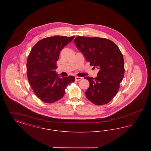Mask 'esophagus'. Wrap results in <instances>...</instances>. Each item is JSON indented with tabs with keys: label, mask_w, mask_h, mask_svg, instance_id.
<instances>
[{
	"label": "esophagus",
	"mask_w": 151,
	"mask_h": 151,
	"mask_svg": "<svg viewBox=\"0 0 151 151\" xmlns=\"http://www.w3.org/2000/svg\"><path fill=\"white\" fill-rule=\"evenodd\" d=\"M81 79H82V78H81V77L76 76V77L75 78V80H76V81H79V80H81Z\"/></svg>",
	"instance_id": "esophagus-1"
}]
</instances>
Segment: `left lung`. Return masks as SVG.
Wrapping results in <instances>:
<instances>
[{"label": "left lung", "instance_id": "obj_1", "mask_svg": "<svg viewBox=\"0 0 151 151\" xmlns=\"http://www.w3.org/2000/svg\"><path fill=\"white\" fill-rule=\"evenodd\" d=\"M74 42L90 65L100 69L97 78H84L89 82L86 98L96 105L108 104L117 93L124 76L121 51L107 38L78 36Z\"/></svg>", "mask_w": 151, "mask_h": 151}]
</instances>
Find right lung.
Listing matches in <instances>:
<instances>
[{
	"label": "right lung",
	"mask_w": 151,
	"mask_h": 151,
	"mask_svg": "<svg viewBox=\"0 0 151 151\" xmlns=\"http://www.w3.org/2000/svg\"><path fill=\"white\" fill-rule=\"evenodd\" d=\"M73 38L54 36L43 38L29 53L27 63L28 80L37 97L44 102L54 103L62 99L66 86L75 81V77H59L55 71L60 51Z\"/></svg>",
	"instance_id": "obj_1"
}]
</instances>
